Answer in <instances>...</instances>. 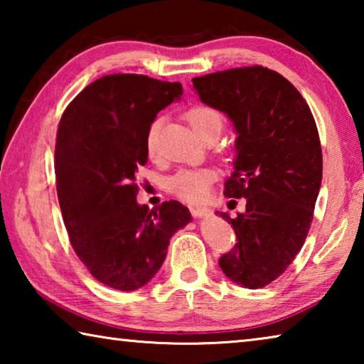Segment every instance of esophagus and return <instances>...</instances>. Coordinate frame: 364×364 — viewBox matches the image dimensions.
Returning <instances> with one entry per match:
<instances>
[{"label": "esophagus", "instance_id": "esophagus-1", "mask_svg": "<svg viewBox=\"0 0 364 364\" xmlns=\"http://www.w3.org/2000/svg\"><path fill=\"white\" fill-rule=\"evenodd\" d=\"M191 213H193V217L196 218H202V217H208L210 215V208L207 207H191Z\"/></svg>", "mask_w": 364, "mask_h": 364}]
</instances>
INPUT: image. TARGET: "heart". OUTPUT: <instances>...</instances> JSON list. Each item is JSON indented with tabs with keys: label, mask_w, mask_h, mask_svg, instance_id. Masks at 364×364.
<instances>
[{
	"label": "heart",
	"mask_w": 364,
	"mask_h": 364,
	"mask_svg": "<svg viewBox=\"0 0 364 364\" xmlns=\"http://www.w3.org/2000/svg\"><path fill=\"white\" fill-rule=\"evenodd\" d=\"M184 119L188 120L191 130L202 141L208 138H218L225 127V119L220 110L207 104H196L184 112ZM160 120H154L146 133V152L149 157H156L157 152V136H159ZM215 180V173L208 168H184L176 171L170 178L167 186L171 194L188 202H199L204 199Z\"/></svg>",
	"instance_id": "1"
}]
</instances>
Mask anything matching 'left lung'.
I'll use <instances>...</instances> for the list:
<instances>
[{"mask_svg": "<svg viewBox=\"0 0 364 364\" xmlns=\"http://www.w3.org/2000/svg\"><path fill=\"white\" fill-rule=\"evenodd\" d=\"M193 85L232 122L237 154L225 196L247 200L236 218L220 213L237 242L218 264L236 284L264 287L287 269L310 230L323 178L315 119L297 88L262 65L196 77Z\"/></svg>", "mask_w": 364, "mask_h": 364, "instance_id": "obj_1", "label": "left lung"}]
</instances>
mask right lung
<instances>
[{"instance_id": "add662e5", "label": "right lung", "mask_w": 364, "mask_h": 364, "mask_svg": "<svg viewBox=\"0 0 364 364\" xmlns=\"http://www.w3.org/2000/svg\"><path fill=\"white\" fill-rule=\"evenodd\" d=\"M181 95L178 82L115 73L86 86L60 117L54 170L64 225L80 260L112 289L146 286L191 221L176 200L139 205L134 183L147 162V128Z\"/></svg>"}]
</instances>
